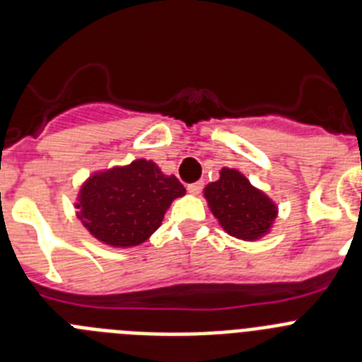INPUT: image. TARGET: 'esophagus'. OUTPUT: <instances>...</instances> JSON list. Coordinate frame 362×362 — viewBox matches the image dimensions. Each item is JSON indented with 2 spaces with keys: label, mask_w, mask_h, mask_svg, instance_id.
<instances>
[{
  "label": "esophagus",
  "mask_w": 362,
  "mask_h": 362,
  "mask_svg": "<svg viewBox=\"0 0 362 362\" xmlns=\"http://www.w3.org/2000/svg\"><path fill=\"white\" fill-rule=\"evenodd\" d=\"M187 190L190 192V194H194V196H197V194L203 190V181H196V183H190L187 187Z\"/></svg>",
  "instance_id": "1"
}]
</instances>
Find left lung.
<instances>
[{"label":"left lung","mask_w":362,"mask_h":362,"mask_svg":"<svg viewBox=\"0 0 362 362\" xmlns=\"http://www.w3.org/2000/svg\"><path fill=\"white\" fill-rule=\"evenodd\" d=\"M204 197L223 230L243 241L263 238L277 217L276 203L233 168H223L219 179L206 185Z\"/></svg>","instance_id":"8db88e82"}]
</instances>
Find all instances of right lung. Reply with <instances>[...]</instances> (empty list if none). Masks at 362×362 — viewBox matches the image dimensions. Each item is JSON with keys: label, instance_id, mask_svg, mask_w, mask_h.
Listing matches in <instances>:
<instances>
[{"label": "right lung", "instance_id": "1", "mask_svg": "<svg viewBox=\"0 0 362 362\" xmlns=\"http://www.w3.org/2000/svg\"><path fill=\"white\" fill-rule=\"evenodd\" d=\"M185 192L175 175H165L153 161L137 159L92 174L79 190L76 209L98 241L129 248L145 243L161 226L172 201Z\"/></svg>", "mask_w": 362, "mask_h": 362}]
</instances>
